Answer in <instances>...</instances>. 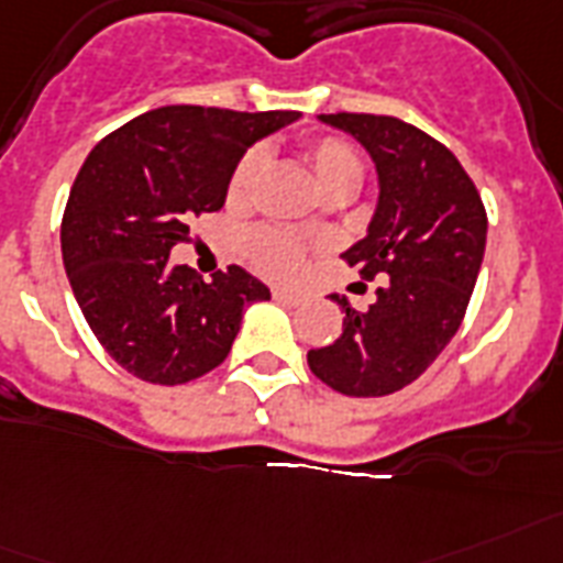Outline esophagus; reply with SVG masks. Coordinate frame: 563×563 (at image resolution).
Masks as SVG:
<instances>
[{"mask_svg": "<svg viewBox=\"0 0 563 563\" xmlns=\"http://www.w3.org/2000/svg\"><path fill=\"white\" fill-rule=\"evenodd\" d=\"M273 299L282 301V305H287V308H299L301 301H305V296H301V292L282 290V287H276V290H273Z\"/></svg>", "mask_w": 563, "mask_h": 563, "instance_id": "34e87169", "label": "esophagus"}]
</instances>
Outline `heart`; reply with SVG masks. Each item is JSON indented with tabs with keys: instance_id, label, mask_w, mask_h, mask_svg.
Segmentation results:
<instances>
[{
	"instance_id": "heart-1",
	"label": "heart",
	"mask_w": 563,
	"mask_h": 563,
	"mask_svg": "<svg viewBox=\"0 0 563 563\" xmlns=\"http://www.w3.org/2000/svg\"><path fill=\"white\" fill-rule=\"evenodd\" d=\"M305 157H308L310 169H313L324 192H333V189L354 192L362 184V175H365L360 152L342 137H316L305 146ZM262 169V152L253 148L247 155H241L239 164L232 166L230 180H227L230 207H241V203L250 201ZM247 255L255 271H262L271 278H292L299 276L301 267H305V244H301L299 235L290 230H276V227L255 230L247 239Z\"/></svg>"
}]
</instances>
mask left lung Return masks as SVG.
I'll use <instances>...</instances> for the list:
<instances>
[{
    "mask_svg": "<svg viewBox=\"0 0 563 563\" xmlns=\"http://www.w3.org/2000/svg\"><path fill=\"white\" fill-rule=\"evenodd\" d=\"M374 157L379 201L368 235L342 258L374 282L365 313L345 299L342 336L308 351V365L345 397L406 388L457 333L486 250V209L457 157L431 134L385 114H322Z\"/></svg>",
    "mask_w": 563,
    "mask_h": 563,
    "instance_id": "1",
    "label": "left lung"
}]
</instances>
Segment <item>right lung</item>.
Masks as SVG:
<instances>
[{"mask_svg": "<svg viewBox=\"0 0 563 563\" xmlns=\"http://www.w3.org/2000/svg\"><path fill=\"white\" fill-rule=\"evenodd\" d=\"M299 111L164 106L106 134L63 212V264L88 328L143 383L184 385L227 360L244 308L271 290L230 264L203 282L169 264L189 218L218 212L241 155Z\"/></svg>", "mask_w": 563, "mask_h": 563, "instance_id": "add662e5", "label": "right lung"}]
</instances>
